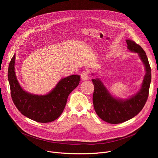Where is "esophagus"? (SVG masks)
I'll list each match as a JSON object with an SVG mask.
<instances>
[{
	"mask_svg": "<svg viewBox=\"0 0 158 158\" xmlns=\"http://www.w3.org/2000/svg\"><path fill=\"white\" fill-rule=\"evenodd\" d=\"M81 76L82 81L88 80V72L87 70H83L81 73Z\"/></svg>",
	"mask_w": 158,
	"mask_h": 158,
	"instance_id": "obj_1",
	"label": "esophagus"
}]
</instances>
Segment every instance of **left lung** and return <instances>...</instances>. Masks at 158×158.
<instances>
[{
  "label": "left lung",
  "instance_id": "obj_1",
  "mask_svg": "<svg viewBox=\"0 0 158 158\" xmlns=\"http://www.w3.org/2000/svg\"><path fill=\"white\" fill-rule=\"evenodd\" d=\"M126 43L129 51L137 53L144 64L145 74L138 92L127 98H121L113 95L98 76L92 79L95 111L102 120L113 124L127 121L142 111L147 100L151 82V69L144 50L131 40H126Z\"/></svg>",
  "mask_w": 158,
  "mask_h": 158
}]
</instances>
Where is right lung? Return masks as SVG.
Segmentation results:
<instances>
[{"label":"right lung","instance_id":"add662e5","mask_svg":"<svg viewBox=\"0 0 158 158\" xmlns=\"http://www.w3.org/2000/svg\"><path fill=\"white\" fill-rule=\"evenodd\" d=\"M15 54L8 69L12 100L16 108L27 118L40 123H48L56 120L63 113L69 94L81 81L79 75H72L62 78L56 86L45 95H36L25 91L16 78Z\"/></svg>","mask_w":158,"mask_h":158}]
</instances>
